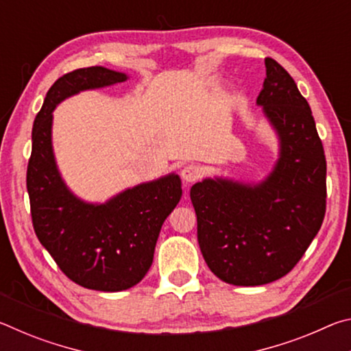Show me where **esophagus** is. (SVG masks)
Returning a JSON list of instances; mask_svg holds the SVG:
<instances>
[{"label":"esophagus","instance_id":"esophagus-1","mask_svg":"<svg viewBox=\"0 0 351 351\" xmlns=\"http://www.w3.org/2000/svg\"><path fill=\"white\" fill-rule=\"evenodd\" d=\"M203 173H204L203 167H199V165H197V164H187V165H184L181 170V176L186 184L198 181L199 178L203 176Z\"/></svg>","mask_w":351,"mask_h":351}]
</instances>
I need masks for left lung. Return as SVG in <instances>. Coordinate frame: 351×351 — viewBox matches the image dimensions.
<instances>
[{
    "instance_id": "8db88e82",
    "label": "left lung",
    "mask_w": 351,
    "mask_h": 351,
    "mask_svg": "<svg viewBox=\"0 0 351 351\" xmlns=\"http://www.w3.org/2000/svg\"><path fill=\"white\" fill-rule=\"evenodd\" d=\"M257 105L278 142L274 167L257 182L204 178L190 189L198 243L209 269L235 287L287 276L325 217L326 162L311 108L272 58Z\"/></svg>"
}]
</instances>
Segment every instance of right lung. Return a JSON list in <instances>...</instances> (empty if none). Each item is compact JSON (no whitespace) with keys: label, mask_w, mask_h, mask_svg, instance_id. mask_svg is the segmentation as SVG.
<instances>
[{"label":"right lung","mask_w":351,"mask_h":351,"mask_svg":"<svg viewBox=\"0 0 351 351\" xmlns=\"http://www.w3.org/2000/svg\"><path fill=\"white\" fill-rule=\"evenodd\" d=\"M125 80L128 74L104 66L75 69L60 77L34 121L26 176L32 223L41 245L71 280L105 293L133 288L145 277L162 223L181 199V178L169 173L141 182L105 203L82 199L58 170L52 112L82 91Z\"/></svg>","instance_id":"add662e5"}]
</instances>
